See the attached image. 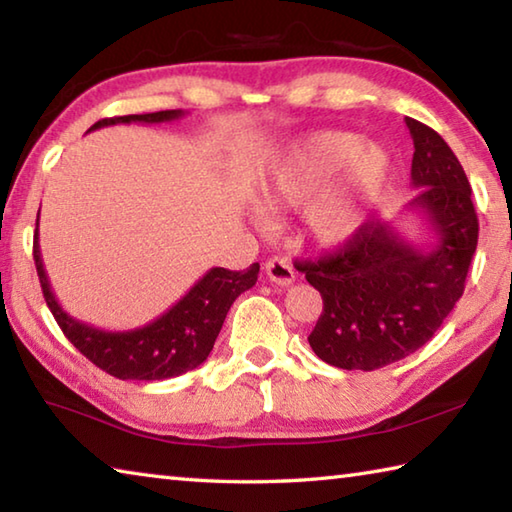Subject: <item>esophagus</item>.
I'll return each instance as SVG.
<instances>
[{
    "mask_svg": "<svg viewBox=\"0 0 512 512\" xmlns=\"http://www.w3.org/2000/svg\"><path fill=\"white\" fill-rule=\"evenodd\" d=\"M266 275L271 277V282L280 284V287H289L296 282V268L287 257H273L266 262Z\"/></svg>",
    "mask_w": 512,
    "mask_h": 512,
    "instance_id": "obj_1",
    "label": "esophagus"
}]
</instances>
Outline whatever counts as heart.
<instances>
[{"instance_id":"heart-1","label":"heart","mask_w":512,"mask_h":512,"mask_svg":"<svg viewBox=\"0 0 512 512\" xmlns=\"http://www.w3.org/2000/svg\"><path fill=\"white\" fill-rule=\"evenodd\" d=\"M388 155L343 131H316L287 146L255 185L264 212L302 205V230L323 248L359 235L388 180Z\"/></svg>"}]
</instances>
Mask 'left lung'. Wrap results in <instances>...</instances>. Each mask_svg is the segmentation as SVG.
<instances>
[{"label":"left lung","mask_w":512,"mask_h":512,"mask_svg":"<svg viewBox=\"0 0 512 512\" xmlns=\"http://www.w3.org/2000/svg\"><path fill=\"white\" fill-rule=\"evenodd\" d=\"M413 137L409 210L422 214L431 244L418 246L386 221L298 271L323 296L309 345L343 370H377L420 350L465 291L479 219L461 162L433 128L406 117Z\"/></svg>","instance_id":"obj_1"}]
</instances>
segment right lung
<instances>
[{"instance_id":"right-lung-1","label":"right lung","mask_w":512,"mask_h":512,"mask_svg":"<svg viewBox=\"0 0 512 512\" xmlns=\"http://www.w3.org/2000/svg\"><path fill=\"white\" fill-rule=\"evenodd\" d=\"M183 115V110H160L146 112V115L112 117L97 121L90 131L115 124H162V121H173ZM38 221L33 259H36L42 296L47 300V307L69 343L85 354L94 366H99L117 379H171L201 366L210 357L232 302L250 287H255L257 282L259 264H253L246 271H228V268L216 266L210 268L176 305L151 320V323L126 329V332H106V329L72 318L58 305L40 257Z\"/></svg>"}]
</instances>
